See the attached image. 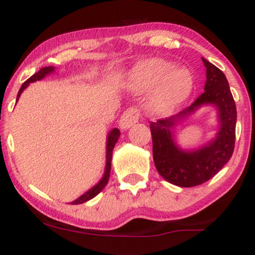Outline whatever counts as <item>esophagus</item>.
<instances>
[{
	"instance_id": "1",
	"label": "esophagus",
	"mask_w": 255,
	"mask_h": 255,
	"mask_svg": "<svg viewBox=\"0 0 255 255\" xmlns=\"http://www.w3.org/2000/svg\"><path fill=\"white\" fill-rule=\"evenodd\" d=\"M140 119V111L135 107H130L128 109H126L124 112V114L121 115L120 119V128L121 129H128L130 128L131 126L136 124Z\"/></svg>"
}]
</instances>
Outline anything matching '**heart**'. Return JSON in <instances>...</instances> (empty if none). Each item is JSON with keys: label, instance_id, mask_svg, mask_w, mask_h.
Instances as JSON below:
<instances>
[{"label": "heart", "instance_id": "b5f03b06", "mask_svg": "<svg viewBox=\"0 0 255 255\" xmlns=\"http://www.w3.org/2000/svg\"><path fill=\"white\" fill-rule=\"evenodd\" d=\"M156 89L149 99V107L156 113H168L191 94L193 79L187 70H173V64L151 59L138 66L131 74L129 87L134 92Z\"/></svg>", "mask_w": 255, "mask_h": 255}]
</instances>
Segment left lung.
Wrapping results in <instances>:
<instances>
[{
    "instance_id": "left-lung-1",
    "label": "left lung",
    "mask_w": 255,
    "mask_h": 255,
    "mask_svg": "<svg viewBox=\"0 0 255 255\" xmlns=\"http://www.w3.org/2000/svg\"><path fill=\"white\" fill-rule=\"evenodd\" d=\"M202 62L207 79L205 92L179 114L149 125L157 172L166 181L179 187H194L208 181L230 161L234 150L237 107L228 81L218 67L205 59ZM202 104H214L218 109L221 129L217 137L198 151L180 150L172 137V127Z\"/></svg>"
}]
</instances>
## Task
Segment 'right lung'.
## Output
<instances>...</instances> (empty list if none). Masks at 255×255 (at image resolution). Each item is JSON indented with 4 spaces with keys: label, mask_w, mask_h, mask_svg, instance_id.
Segmentation results:
<instances>
[{
    "label": "right lung",
    "mask_w": 255,
    "mask_h": 255,
    "mask_svg": "<svg viewBox=\"0 0 255 255\" xmlns=\"http://www.w3.org/2000/svg\"><path fill=\"white\" fill-rule=\"evenodd\" d=\"M54 70H55V68H54L53 66H49V67H44V68H41L40 70H38L37 73H35L33 76H30L29 79L25 81L23 85L21 86L20 90H18V94H17V100L18 98H20L22 92L27 88L29 83L31 82H35L37 81V80H41L43 79L44 76L48 75V74L53 73ZM119 136H120V130L118 129V128H114V129L111 130V133L108 134V137H107V163H106V170H105V174H104V178H102L101 180H100L98 185H95L94 187H93L92 189H89L88 192H86L85 194H82L81 196H80L79 199L74 200L73 202H70L72 205H80V204H83V202L88 201V200L93 199L94 196H96L99 194L100 192L102 191V189L105 188V186L107 185L108 180H109V175H111V166H112V155H113V149H114V146L115 143H117L118 138Z\"/></svg>",
    "instance_id": "right-lung-1"
}]
</instances>
